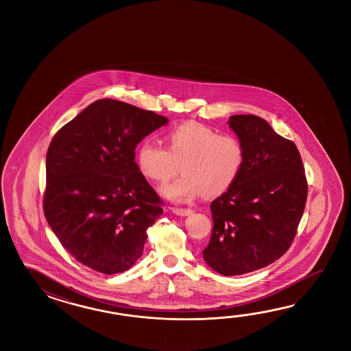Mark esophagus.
<instances>
[{
    "mask_svg": "<svg viewBox=\"0 0 351 351\" xmlns=\"http://www.w3.org/2000/svg\"><path fill=\"white\" fill-rule=\"evenodd\" d=\"M173 213L177 216H191L193 213V210L189 208H173Z\"/></svg>",
    "mask_w": 351,
    "mask_h": 351,
    "instance_id": "esophagus-1",
    "label": "esophagus"
}]
</instances>
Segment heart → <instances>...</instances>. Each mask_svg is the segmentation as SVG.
Wrapping results in <instances>:
<instances>
[{
    "label": "heart",
    "instance_id": "heart-1",
    "mask_svg": "<svg viewBox=\"0 0 351 351\" xmlns=\"http://www.w3.org/2000/svg\"><path fill=\"white\" fill-rule=\"evenodd\" d=\"M165 148L144 142L138 148L141 172L165 184L180 172L183 177L162 192L174 202L192 201L203 193L216 197L228 191L243 168L245 149L236 135L218 132L198 121H186L165 135Z\"/></svg>",
    "mask_w": 351,
    "mask_h": 351
}]
</instances>
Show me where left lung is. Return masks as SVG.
Segmentation results:
<instances>
[{
	"label": "left lung",
	"instance_id": "left-lung-1",
	"mask_svg": "<svg viewBox=\"0 0 351 351\" xmlns=\"http://www.w3.org/2000/svg\"><path fill=\"white\" fill-rule=\"evenodd\" d=\"M228 124L245 162L234 184L210 203L213 230L203 258L224 276L269 266L290 248L305 209L307 182L295 143L256 115Z\"/></svg>",
	"mask_w": 351,
	"mask_h": 351
}]
</instances>
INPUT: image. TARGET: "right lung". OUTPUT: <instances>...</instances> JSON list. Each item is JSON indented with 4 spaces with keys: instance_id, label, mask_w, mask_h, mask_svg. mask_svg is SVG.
<instances>
[{
    "instance_id": "add662e5",
    "label": "right lung",
    "mask_w": 351,
    "mask_h": 351,
    "mask_svg": "<svg viewBox=\"0 0 351 351\" xmlns=\"http://www.w3.org/2000/svg\"><path fill=\"white\" fill-rule=\"evenodd\" d=\"M167 123L154 112L100 99L53 136L44 213L76 261L112 275L142 256L163 202L135 163V147Z\"/></svg>"
}]
</instances>
